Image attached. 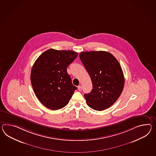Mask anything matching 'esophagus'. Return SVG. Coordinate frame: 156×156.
I'll list each match as a JSON object with an SVG mask.
<instances>
[{"label": "esophagus", "instance_id": "1", "mask_svg": "<svg viewBox=\"0 0 156 156\" xmlns=\"http://www.w3.org/2000/svg\"><path fill=\"white\" fill-rule=\"evenodd\" d=\"M78 90L80 91H82V86H79L78 87Z\"/></svg>", "mask_w": 156, "mask_h": 156}]
</instances>
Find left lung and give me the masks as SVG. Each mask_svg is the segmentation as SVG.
<instances>
[{
  "label": "left lung",
  "instance_id": "left-lung-1",
  "mask_svg": "<svg viewBox=\"0 0 156 156\" xmlns=\"http://www.w3.org/2000/svg\"><path fill=\"white\" fill-rule=\"evenodd\" d=\"M80 57L93 86L91 92L84 95L87 104L99 111L109 108L124 87L125 78L119 63L113 55L103 51L83 52Z\"/></svg>",
  "mask_w": 156,
  "mask_h": 156
}]
</instances>
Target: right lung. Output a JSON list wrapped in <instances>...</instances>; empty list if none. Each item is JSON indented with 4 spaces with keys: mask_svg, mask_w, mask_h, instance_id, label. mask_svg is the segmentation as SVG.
Instances as JSON below:
<instances>
[{
    "mask_svg": "<svg viewBox=\"0 0 156 156\" xmlns=\"http://www.w3.org/2000/svg\"><path fill=\"white\" fill-rule=\"evenodd\" d=\"M78 56L73 51L49 49L39 56L31 71V85L37 98L51 110L64 108L77 88L67 68Z\"/></svg>",
    "mask_w": 156,
    "mask_h": 156,
    "instance_id": "add662e5",
    "label": "right lung"
}]
</instances>
